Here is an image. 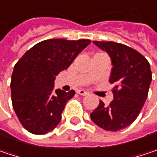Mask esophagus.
Returning <instances> with one entry per match:
<instances>
[{"label":"esophagus","mask_w":157,"mask_h":157,"mask_svg":"<svg viewBox=\"0 0 157 157\" xmlns=\"http://www.w3.org/2000/svg\"><path fill=\"white\" fill-rule=\"evenodd\" d=\"M77 93H78V95H88V92H86V90H84V89H78V90L77 91Z\"/></svg>","instance_id":"34e87169"}]
</instances>
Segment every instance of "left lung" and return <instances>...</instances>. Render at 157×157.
I'll use <instances>...</instances> for the list:
<instances>
[{
  "instance_id": "8db88e82",
  "label": "left lung",
  "mask_w": 157,
  "mask_h": 157,
  "mask_svg": "<svg viewBox=\"0 0 157 157\" xmlns=\"http://www.w3.org/2000/svg\"><path fill=\"white\" fill-rule=\"evenodd\" d=\"M105 51L112 61L109 81L114 84L113 100L106 106L100 101L90 113L100 128L118 131L129 126L139 116L152 81L150 64L138 51L115 42H93Z\"/></svg>"
}]
</instances>
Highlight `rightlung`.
Returning <instances> with one entry per match:
<instances>
[{
  "instance_id": "1",
  "label": "right lung",
  "mask_w": 157,
  "mask_h": 157,
  "mask_svg": "<svg viewBox=\"0 0 157 157\" xmlns=\"http://www.w3.org/2000/svg\"><path fill=\"white\" fill-rule=\"evenodd\" d=\"M90 43L87 39L44 40L16 63L10 82L12 105L20 123L30 133H48L61 121L65 105L75 91L53 90L55 77L68 69Z\"/></svg>"
}]
</instances>
